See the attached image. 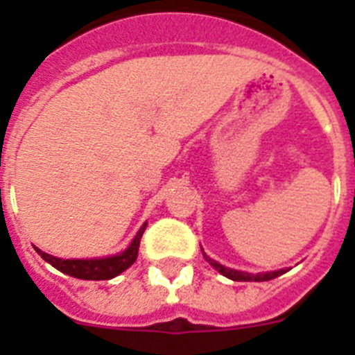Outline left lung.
Masks as SVG:
<instances>
[{
	"mask_svg": "<svg viewBox=\"0 0 355 355\" xmlns=\"http://www.w3.org/2000/svg\"><path fill=\"white\" fill-rule=\"evenodd\" d=\"M200 250H202V247H200ZM202 256H205L206 261L209 263V265L215 268L216 272H220L224 277L231 279V281H256V283H259V281H270V279H275L279 277V275H283L284 268H281V270H274V272H265V274H249V272H243V270H234V268H229V266H224L220 265L218 261H215V259H211L208 256V254L202 250Z\"/></svg>",
	"mask_w": 355,
	"mask_h": 355,
	"instance_id": "8db88e82",
	"label": "left lung"
}]
</instances>
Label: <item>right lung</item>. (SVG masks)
<instances>
[{
    "label": "right lung",
    "mask_w": 355,
    "mask_h": 355,
    "mask_svg": "<svg viewBox=\"0 0 355 355\" xmlns=\"http://www.w3.org/2000/svg\"><path fill=\"white\" fill-rule=\"evenodd\" d=\"M146 227L147 222H144L142 227L137 233V236L128 245V249H124L122 252L112 254V256H106V258L62 259L56 258V256H51L48 252H44L39 247H35V250L44 261H48L49 265L55 266L56 270H60L62 274H67L76 279H83V281H108V279L117 277L119 274L128 270L137 261L140 240H142V234L146 231Z\"/></svg>",
    "instance_id": "obj_1"
}]
</instances>
